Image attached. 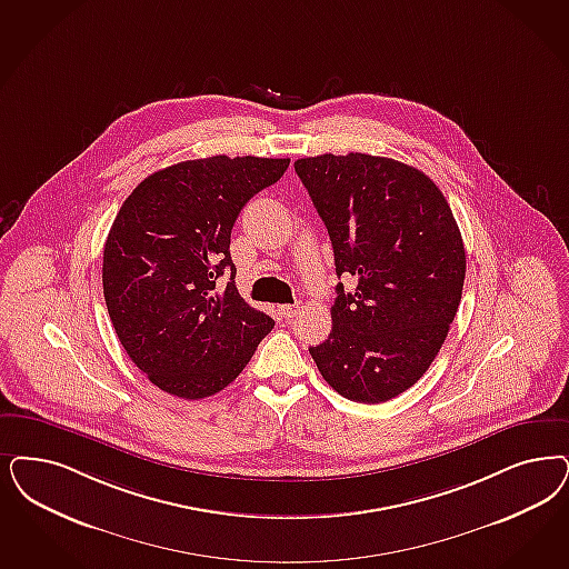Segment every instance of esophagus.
<instances>
[{
	"instance_id": "1",
	"label": "esophagus",
	"mask_w": 569,
	"mask_h": 569,
	"mask_svg": "<svg viewBox=\"0 0 569 569\" xmlns=\"http://www.w3.org/2000/svg\"><path fill=\"white\" fill-rule=\"evenodd\" d=\"M279 311H281V315H283L286 319H295L296 315L300 313V302L283 305V307H279Z\"/></svg>"
}]
</instances>
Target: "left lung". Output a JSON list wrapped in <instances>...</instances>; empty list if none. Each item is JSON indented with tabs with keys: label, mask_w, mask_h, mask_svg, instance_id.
Returning <instances> with one entry per match:
<instances>
[{
	"label": "left lung",
	"mask_w": 569,
	"mask_h": 569,
	"mask_svg": "<svg viewBox=\"0 0 569 569\" xmlns=\"http://www.w3.org/2000/svg\"><path fill=\"white\" fill-rule=\"evenodd\" d=\"M296 174L333 248L332 332L311 347L323 380L359 403H382L429 370L456 317L467 256L450 203L425 172L389 157H305Z\"/></svg>",
	"instance_id": "left-lung-1"
}]
</instances>
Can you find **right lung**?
Instances as JSON below:
<instances>
[{
    "instance_id": "add662e5",
    "label": "right lung",
    "mask_w": 569,
    "mask_h": 569,
    "mask_svg": "<svg viewBox=\"0 0 569 569\" xmlns=\"http://www.w3.org/2000/svg\"><path fill=\"white\" fill-rule=\"evenodd\" d=\"M290 159L214 156L144 178L104 243L102 295L119 342L161 391L203 399L229 387L273 330L237 292L231 229Z\"/></svg>"
}]
</instances>
